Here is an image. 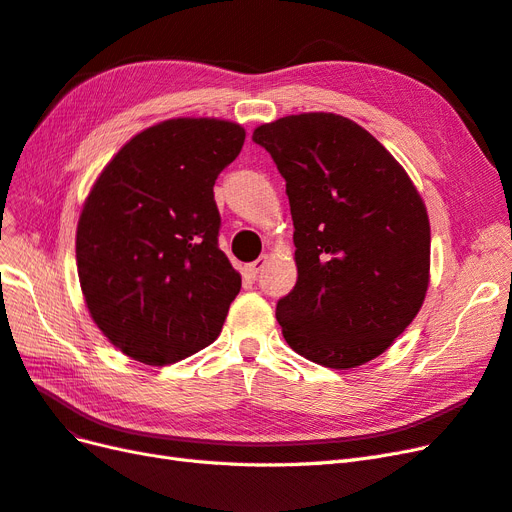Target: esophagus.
<instances>
[{
  "mask_svg": "<svg viewBox=\"0 0 512 512\" xmlns=\"http://www.w3.org/2000/svg\"><path fill=\"white\" fill-rule=\"evenodd\" d=\"M265 265H267V256H260L258 260L252 262V265H245V267H243V273H245V277H250V280H256L260 269L265 267Z\"/></svg>",
  "mask_w": 512,
  "mask_h": 512,
  "instance_id": "esophagus-1",
  "label": "esophagus"
}]
</instances>
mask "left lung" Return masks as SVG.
<instances>
[{"instance_id":"obj_1","label":"left lung","mask_w":512,"mask_h":512,"mask_svg":"<svg viewBox=\"0 0 512 512\" xmlns=\"http://www.w3.org/2000/svg\"><path fill=\"white\" fill-rule=\"evenodd\" d=\"M286 179L297 284L277 301L288 346L350 369L376 359L421 309L431 230L401 164L359 123L288 115L254 130Z\"/></svg>"}]
</instances>
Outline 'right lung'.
<instances>
[{
  "label": "right lung",
  "mask_w": 512,
  "mask_h": 512,
  "mask_svg": "<svg viewBox=\"0 0 512 512\" xmlns=\"http://www.w3.org/2000/svg\"><path fill=\"white\" fill-rule=\"evenodd\" d=\"M243 141L239 123L168 119L130 138L91 188L79 282L98 329L130 359L162 367L218 339L241 275L218 247L213 185Z\"/></svg>",
  "instance_id": "add662e5"
}]
</instances>
